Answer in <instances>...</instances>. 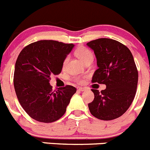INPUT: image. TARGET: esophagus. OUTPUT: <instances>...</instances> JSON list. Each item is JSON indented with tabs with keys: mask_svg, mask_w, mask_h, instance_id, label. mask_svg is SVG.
Segmentation results:
<instances>
[{
	"mask_svg": "<svg viewBox=\"0 0 150 150\" xmlns=\"http://www.w3.org/2000/svg\"><path fill=\"white\" fill-rule=\"evenodd\" d=\"M78 90L80 91V92H83V91L86 90V89L83 87H78Z\"/></svg>",
	"mask_w": 150,
	"mask_h": 150,
	"instance_id": "esophagus-1",
	"label": "esophagus"
}]
</instances>
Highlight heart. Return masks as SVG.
<instances>
[{
	"label": "heart",
	"mask_w": 150,
	"mask_h": 150,
	"mask_svg": "<svg viewBox=\"0 0 150 150\" xmlns=\"http://www.w3.org/2000/svg\"><path fill=\"white\" fill-rule=\"evenodd\" d=\"M75 54L77 55L79 59L81 60L83 63L86 62L87 60L90 59V58H92V53L89 49L86 48V47H78L76 50H75ZM66 61H64V64H65ZM78 83H82L83 82V79L81 78H78L76 80Z\"/></svg>",
	"instance_id": "1"
}]
</instances>
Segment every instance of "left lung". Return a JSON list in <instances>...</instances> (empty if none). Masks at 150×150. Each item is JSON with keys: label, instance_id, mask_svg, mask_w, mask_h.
<instances>
[{"label": "left lung", "instance_id": "1", "mask_svg": "<svg viewBox=\"0 0 150 150\" xmlns=\"http://www.w3.org/2000/svg\"><path fill=\"white\" fill-rule=\"evenodd\" d=\"M94 51L98 67L92 83L107 88L92 89L94 100L88 104L91 114L103 121L115 119L126 112L135 96L138 73L130 50L117 40L98 38L86 43Z\"/></svg>", "mask_w": 150, "mask_h": 150}]
</instances>
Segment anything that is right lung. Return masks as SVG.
<instances>
[{
    "mask_svg": "<svg viewBox=\"0 0 150 150\" xmlns=\"http://www.w3.org/2000/svg\"><path fill=\"white\" fill-rule=\"evenodd\" d=\"M72 43L43 40L22 50L14 72V86L18 101L32 118L52 123L61 118L67 110L76 88L67 85L52 91L51 75H58Z\"/></svg>",
    "mask_w": 150,
    "mask_h": 150,
    "instance_id": "1",
    "label": "right lung"
}]
</instances>
